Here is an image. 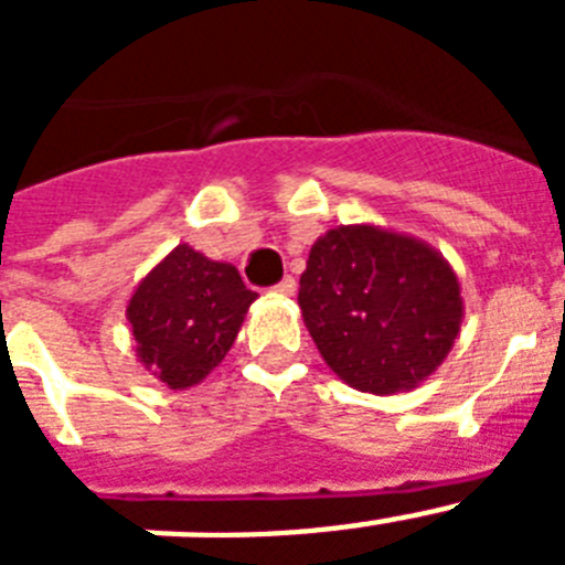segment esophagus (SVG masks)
Here are the masks:
<instances>
[{"label": "esophagus", "mask_w": 565, "mask_h": 565, "mask_svg": "<svg viewBox=\"0 0 565 565\" xmlns=\"http://www.w3.org/2000/svg\"><path fill=\"white\" fill-rule=\"evenodd\" d=\"M274 291H277L279 297H291V294L297 291V279H294V277H282L277 282V286H274Z\"/></svg>", "instance_id": "esophagus-1"}]
</instances>
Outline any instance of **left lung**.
Returning a JSON list of instances; mask_svg holds the SVG:
<instances>
[{
	"instance_id": "1",
	"label": "left lung",
	"mask_w": 565,
	"mask_h": 565,
	"mask_svg": "<svg viewBox=\"0 0 565 565\" xmlns=\"http://www.w3.org/2000/svg\"><path fill=\"white\" fill-rule=\"evenodd\" d=\"M297 299L328 367L376 396L430 379L463 322L461 282L441 252L373 223L322 234Z\"/></svg>"
}]
</instances>
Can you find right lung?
<instances>
[{
  "label": "right lung",
  "instance_id": "obj_1",
  "mask_svg": "<svg viewBox=\"0 0 565 565\" xmlns=\"http://www.w3.org/2000/svg\"><path fill=\"white\" fill-rule=\"evenodd\" d=\"M254 299L232 263L181 243L129 297L135 356L169 391H189L226 359Z\"/></svg>",
  "mask_w": 565,
  "mask_h": 565
}]
</instances>
